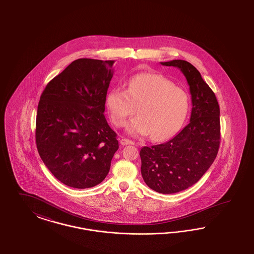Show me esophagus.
Masks as SVG:
<instances>
[{"label":"esophagus","mask_w":254,"mask_h":254,"mask_svg":"<svg viewBox=\"0 0 254 254\" xmlns=\"http://www.w3.org/2000/svg\"><path fill=\"white\" fill-rule=\"evenodd\" d=\"M121 144L123 146H126V145H133V142L131 140H129L127 138H122L121 139Z\"/></svg>","instance_id":"obj_1"}]
</instances>
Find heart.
Listing matches in <instances>:
<instances>
[{"label":"heart","mask_w":254,"mask_h":254,"mask_svg":"<svg viewBox=\"0 0 254 254\" xmlns=\"http://www.w3.org/2000/svg\"><path fill=\"white\" fill-rule=\"evenodd\" d=\"M106 107L112 123L124 126L128 118L137 117L127 124L132 135H148L153 140H164L178 131L189 108L188 94L174 86L169 79L154 73L133 76L127 88L117 86L106 96Z\"/></svg>","instance_id":"heart-1"}]
</instances>
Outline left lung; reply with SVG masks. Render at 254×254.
Masks as SVG:
<instances>
[{"label":"left lung","mask_w":254,"mask_h":254,"mask_svg":"<svg viewBox=\"0 0 254 254\" xmlns=\"http://www.w3.org/2000/svg\"><path fill=\"white\" fill-rule=\"evenodd\" d=\"M161 64L176 66L186 76L192 100L190 122L170 140L141 149V174L152 190L173 194L195 185L216 159L220 112L216 95L195 66L180 59Z\"/></svg>","instance_id":"8db88e82"}]
</instances>
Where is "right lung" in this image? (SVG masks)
<instances>
[{"label":"right lung","instance_id":"obj_1","mask_svg":"<svg viewBox=\"0 0 254 254\" xmlns=\"http://www.w3.org/2000/svg\"><path fill=\"white\" fill-rule=\"evenodd\" d=\"M115 61L80 58L51 80L36 122L39 156L53 175L73 188H93L107 176L119 149L104 117Z\"/></svg>","mask_w":254,"mask_h":254}]
</instances>
